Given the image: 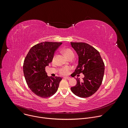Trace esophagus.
<instances>
[{"instance_id":"34e87169","label":"esophagus","mask_w":128,"mask_h":128,"mask_svg":"<svg viewBox=\"0 0 128 128\" xmlns=\"http://www.w3.org/2000/svg\"><path fill=\"white\" fill-rule=\"evenodd\" d=\"M64 78H65V79H67V80H69L71 79V78L68 77V76H65V77Z\"/></svg>"}]
</instances>
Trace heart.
<instances>
[{
  "label": "heart",
  "instance_id": "1",
  "mask_svg": "<svg viewBox=\"0 0 128 128\" xmlns=\"http://www.w3.org/2000/svg\"><path fill=\"white\" fill-rule=\"evenodd\" d=\"M63 52L65 55V56L68 59L72 57H74V53L71 49L66 48L63 50ZM70 69V68L69 67H63L60 69V73L62 75H66L68 74Z\"/></svg>",
  "mask_w": 128,
  "mask_h": 128
}]
</instances>
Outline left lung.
Returning <instances> with one entry per match:
<instances>
[{
  "label": "left lung",
  "instance_id": "1",
  "mask_svg": "<svg viewBox=\"0 0 128 128\" xmlns=\"http://www.w3.org/2000/svg\"><path fill=\"white\" fill-rule=\"evenodd\" d=\"M76 52L78 63L74 76L82 73L83 80L76 78V84L71 88L72 92L81 98L93 95L100 86L104 74L105 66L99 52L92 46L84 42H70Z\"/></svg>",
  "mask_w": 128,
  "mask_h": 128
}]
</instances>
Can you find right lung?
<instances>
[{
	"instance_id": "add662e5",
	"label": "right lung",
	"mask_w": 128,
	"mask_h": 128,
	"mask_svg": "<svg viewBox=\"0 0 128 128\" xmlns=\"http://www.w3.org/2000/svg\"><path fill=\"white\" fill-rule=\"evenodd\" d=\"M62 44H38L30 48L24 60L23 72L27 84L32 92L40 97H50L58 90L62 78L48 76L45 68L52 62L54 52Z\"/></svg>"
}]
</instances>
